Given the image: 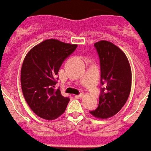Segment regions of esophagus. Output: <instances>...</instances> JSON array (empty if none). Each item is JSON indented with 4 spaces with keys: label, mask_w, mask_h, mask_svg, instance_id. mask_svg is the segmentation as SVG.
Wrapping results in <instances>:
<instances>
[{
    "label": "esophagus",
    "mask_w": 151,
    "mask_h": 151,
    "mask_svg": "<svg viewBox=\"0 0 151 151\" xmlns=\"http://www.w3.org/2000/svg\"><path fill=\"white\" fill-rule=\"evenodd\" d=\"M83 96V94L81 93L79 94V95H76V96H74V97L76 98V99H80V98H82Z\"/></svg>",
    "instance_id": "esophagus-1"
}]
</instances>
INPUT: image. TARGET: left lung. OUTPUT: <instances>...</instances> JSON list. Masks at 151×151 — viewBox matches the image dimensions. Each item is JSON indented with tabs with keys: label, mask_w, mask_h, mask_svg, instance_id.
Returning a JSON list of instances; mask_svg holds the SVG:
<instances>
[{
	"label": "left lung",
	"mask_w": 151,
	"mask_h": 151,
	"mask_svg": "<svg viewBox=\"0 0 151 151\" xmlns=\"http://www.w3.org/2000/svg\"><path fill=\"white\" fill-rule=\"evenodd\" d=\"M101 65V87L98 107L90 113L98 119L115 115L127 102L132 86V71L126 55L107 41L95 43Z\"/></svg>",
	"instance_id": "obj_1"
}]
</instances>
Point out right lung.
Masks as SVG:
<instances>
[{
  "label": "right lung",
  "instance_id": "1",
  "mask_svg": "<svg viewBox=\"0 0 151 151\" xmlns=\"http://www.w3.org/2000/svg\"><path fill=\"white\" fill-rule=\"evenodd\" d=\"M77 45L48 39L29 50L21 68V86L28 106L44 119H57L65 111L69 98L55 88L63 62Z\"/></svg>",
  "mask_w": 151,
  "mask_h": 151
}]
</instances>
